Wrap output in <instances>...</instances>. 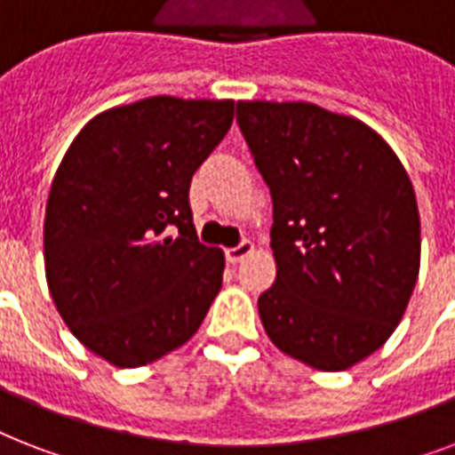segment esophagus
I'll return each instance as SVG.
<instances>
[{
    "label": "esophagus",
    "instance_id": "34e87169",
    "mask_svg": "<svg viewBox=\"0 0 455 455\" xmlns=\"http://www.w3.org/2000/svg\"><path fill=\"white\" fill-rule=\"evenodd\" d=\"M252 250H255V245H252V243H250V241L238 243L235 248H227V262L238 264L243 259V257H248L250 252H252Z\"/></svg>",
    "mask_w": 455,
    "mask_h": 455
}]
</instances>
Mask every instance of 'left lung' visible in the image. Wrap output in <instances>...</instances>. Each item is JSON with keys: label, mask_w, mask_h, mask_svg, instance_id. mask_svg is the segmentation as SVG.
<instances>
[{"label": "left lung", "mask_w": 455, "mask_h": 455, "mask_svg": "<svg viewBox=\"0 0 455 455\" xmlns=\"http://www.w3.org/2000/svg\"><path fill=\"white\" fill-rule=\"evenodd\" d=\"M235 120L274 203L276 281L257 299L264 331L307 366L345 371L387 342L416 288L413 184L354 117L238 101Z\"/></svg>", "instance_id": "left-lung-1"}]
</instances>
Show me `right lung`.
<instances>
[{"instance_id":"obj_1","label":"right lung","mask_w":455,"mask_h":455,"mask_svg":"<svg viewBox=\"0 0 455 455\" xmlns=\"http://www.w3.org/2000/svg\"><path fill=\"white\" fill-rule=\"evenodd\" d=\"M234 101L151 96L89 120L60 160L44 217L46 283L82 345L137 368L193 338L224 252L198 241L191 179Z\"/></svg>"}]
</instances>
